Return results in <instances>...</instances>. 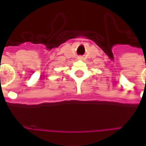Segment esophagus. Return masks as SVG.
Listing matches in <instances>:
<instances>
[{
  "instance_id": "obj_1",
  "label": "esophagus",
  "mask_w": 146,
  "mask_h": 146,
  "mask_svg": "<svg viewBox=\"0 0 146 146\" xmlns=\"http://www.w3.org/2000/svg\"><path fill=\"white\" fill-rule=\"evenodd\" d=\"M79 58L80 59H81V58H82V57H79Z\"/></svg>"
}]
</instances>
